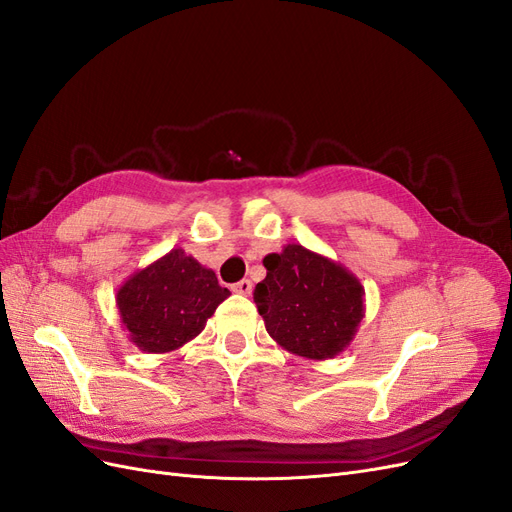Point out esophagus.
Here are the masks:
<instances>
[{
	"label": "esophagus",
	"mask_w": 512,
	"mask_h": 512,
	"mask_svg": "<svg viewBox=\"0 0 512 512\" xmlns=\"http://www.w3.org/2000/svg\"><path fill=\"white\" fill-rule=\"evenodd\" d=\"M232 292H237V294H250L252 292V282L250 280H241V282H237L235 286H232Z\"/></svg>",
	"instance_id": "obj_1"
}]
</instances>
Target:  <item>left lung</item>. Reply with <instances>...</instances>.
<instances>
[{
  "instance_id": "1",
  "label": "left lung",
  "mask_w": 512,
  "mask_h": 512,
  "mask_svg": "<svg viewBox=\"0 0 512 512\" xmlns=\"http://www.w3.org/2000/svg\"><path fill=\"white\" fill-rule=\"evenodd\" d=\"M267 277L254 301L267 333L284 350L327 361L344 352L365 316V288L339 262L299 243L262 258Z\"/></svg>"
}]
</instances>
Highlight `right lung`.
<instances>
[{"mask_svg":"<svg viewBox=\"0 0 512 512\" xmlns=\"http://www.w3.org/2000/svg\"><path fill=\"white\" fill-rule=\"evenodd\" d=\"M230 290L200 262L175 247L117 290V309L130 342L143 352L164 354L192 342L205 329Z\"/></svg>","mask_w":512,"mask_h":512,"instance_id":"right-lung-1","label":"right lung"}]
</instances>
